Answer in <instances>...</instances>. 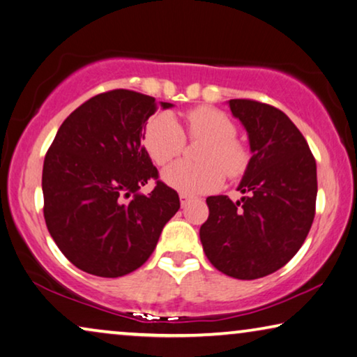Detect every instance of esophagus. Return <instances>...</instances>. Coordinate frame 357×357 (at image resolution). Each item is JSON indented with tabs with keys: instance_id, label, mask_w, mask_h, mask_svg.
I'll list each match as a JSON object with an SVG mask.
<instances>
[{
	"instance_id": "obj_1",
	"label": "esophagus",
	"mask_w": 357,
	"mask_h": 357,
	"mask_svg": "<svg viewBox=\"0 0 357 357\" xmlns=\"http://www.w3.org/2000/svg\"><path fill=\"white\" fill-rule=\"evenodd\" d=\"M191 199H193V197L191 196H188V195H185V193H180V204H182V207H186L191 202Z\"/></svg>"
}]
</instances>
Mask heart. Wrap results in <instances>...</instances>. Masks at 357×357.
Listing matches in <instances>:
<instances>
[{"label": "heart", "instance_id": "heart-1", "mask_svg": "<svg viewBox=\"0 0 357 357\" xmlns=\"http://www.w3.org/2000/svg\"><path fill=\"white\" fill-rule=\"evenodd\" d=\"M186 129L195 140H204L197 160L178 161L162 171V182L185 195H201L217 190L223 183L225 171L238 177L248 167L245 146L234 139L236 126L227 114L212 107H197L186 114ZM148 156L164 166L182 153L185 135L171 113H158L148 119L142 135Z\"/></svg>", "mask_w": 357, "mask_h": 357}]
</instances>
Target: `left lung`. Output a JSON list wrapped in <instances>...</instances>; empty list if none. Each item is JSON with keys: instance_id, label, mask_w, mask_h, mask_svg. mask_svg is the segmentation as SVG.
Returning <instances> with one entry per match:
<instances>
[{"instance_id": "8db88e82", "label": "left lung", "mask_w": 357, "mask_h": 357, "mask_svg": "<svg viewBox=\"0 0 357 357\" xmlns=\"http://www.w3.org/2000/svg\"><path fill=\"white\" fill-rule=\"evenodd\" d=\"M227 103L249 139L252 158L238 185L245 196L207 197L199 238L218 271L250 281L278 271L305 243L314 220L316 161L281 109L245 98Z\"/></svg>"}]
</instances>
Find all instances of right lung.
<instances>
[{
	"label": "right lung",
	"mask_w": 357,
	"mask_h": 357,
	"mask_svg": "<svg viewBox=\"0 0 357 357\" xmlns=\"http://www.w3.org/2000/svg\"><path fill=\"white\" fill-rule=\"evenodd\" d=\"M172 108L134 91L98 94L60 126L43 166L45 220L62 254L76 268L119 278L150 259L161 231L180 209L177 191L158 182L145 146L148 118Z\"/></svg>",
	"instance_id": "1"
}]
</instances>
